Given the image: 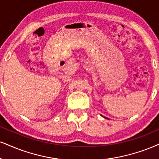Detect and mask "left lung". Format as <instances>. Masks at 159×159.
Instances as JSON below:
<instances>
[{
	"label": "left lung",
	"instance_id": "8db88e82",
	"mask_svg": "<svg viewBox=\"0 0 159 159\" xmlns=\"http://www.w3.org/2000/svg\"><path fill=\"white\" fill-rule=\"evenodd\" d=\"M106 119H107V118H106Z\"/></svg>",
	"mask_w": 159,
	"mask_h": 159
}]
</instances>
